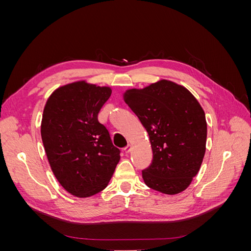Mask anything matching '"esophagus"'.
<instances>
[{
	"label": "esophagus",
	"instance_id": "1",
	"mask_svg": "<svg viewBox=\"0 0 251 251\" xmlns=\"http://www.w3.org/2000/svg\"><path fill=\"white\" fill-rule=\"evenodd\" d=\"M125 151H126V153H131V151H133V146H132V144H128V146L125 149Z\"/></svg>",
	"mask_w": 251,
	"mask_h": 251
}]
</instances>
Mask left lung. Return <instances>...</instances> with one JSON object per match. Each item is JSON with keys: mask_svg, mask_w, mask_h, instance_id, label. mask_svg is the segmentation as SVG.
Instances as JSON below:
<instances>
[{"mask_svg": "<svg viewBox=\"0 0 251 251\" xmlns=\"http://www.w3.org/2000/svg\"><path fill=\"white\" fill-rule=\"evenodd\" d=\"M124 100L146 127L153 151L151 164L142 171L144 183L165 195L185 191L206 150L207 124L199 101L166 79L126 90Z\"/></svg>", "mask_w": 251, "mask_h": 251, "instance_id": "8db88e82", "label": "left lung"}]
</instances>
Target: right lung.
Returning a JSON list of instances; mask_svg holds the SVG:
<instances>
[{
	"mask_svg": "<svg viewBox=\"0 0 251 251\" xmlns=\"http://www.w3.org/2000/svg\"><path fill=\"white\" fill-rule=\"evenodd\" d=\"M112 93L86 80L59 87L44 108L41 135L50 168L68 193L87 198L107 187L120 160L98 113Z\"/></svg>",
	"mask_w": 251,
	"mask_h": 251,
	"instance_id": "1",
	"label": "right lung"
}]
</instances>
